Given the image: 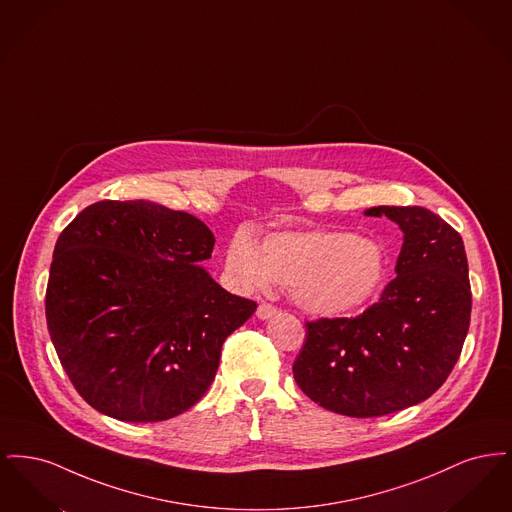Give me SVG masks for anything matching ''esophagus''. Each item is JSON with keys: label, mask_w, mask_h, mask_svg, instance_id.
I'll use <instances>...</instances> for the list:
<instances>
[{"label": "esophagus", "mask_w": 512, "mask_h": 512, "mask_svg": "<svg viewBox=\"0 0 512 512\" xmlns=\"http://www.w3.org/2000/svg\"><path fill=\"white\" fill-rule=\"evenodd\" d=\"M276 313H278V309H276L274 305H270V303H261V305L257 307V317L261 318V320L272 318Z\"/></svg>", "instance_id": "34e87169"}]
</instances>
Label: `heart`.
Returning a JSON list of instances; mask_svg holds the SVG:
<instances>
[{
    "label": "heart",
    "mask_w": 512,
    "mask_h": 512,
    "mask_svg": "<svg viewBox=\"0 0 512 512\" xmlns=\"http://www.w3.org/2000/svg\"><path fill=\"white\" fill-rule=\"evenodd\" d=\"M384 272L382 245L334 228L272 232L261 245L238 232L226 249V274L236 288L265 290L276 282L317 317H341L365 305Z\"/></svg>",
    "instance_id": "heart-1"
}]
</instances>
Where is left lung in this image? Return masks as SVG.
<instances>
[{
    "instance_id": "obj_1",
    "label": "left lung",
    "mask_w": 512,
    "mask_h": 512,
    "mask_svg": "<svg viewBox=\"0 0 512 512\" xmlns=\"http://www.w3.org/2000/svg\"><path fill=\"white\" fill-rule=\"evenodd\" d=\"M399 224L395 278L363 315L307 322L293 361L303 393L334 413L372 418L438 391L463 351L472 293L461 234L424 207L380 205Z\"/></svg>"
}]
</instances>
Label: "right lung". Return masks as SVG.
Listing matches in <instances>:
<instances>
[{"instance_id": "add662e5", "label": "right lung", "mask_w": 512, "mask_h": 512, "mask_svg": "<svg viewBox=\"0 0 512 512\" xmlns=\"http://www.w3.org/2000/svg\"><path fill=\"white\" fill-rule=\"evenodd\" d=\"M213 232L153 201L105 199L61 232L46 320L82 399L124 422L188 411L215 380L224 340L257 309L203 268Z\"/></svg>"}]
</instances>
